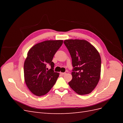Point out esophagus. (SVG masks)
I'll use <instances>...</instances> for the list:
<instances>
[{"instance_id":"esophagus-1","label":"esophagus","mask_w":123,"mask_h":123,"mask_svg":"<svg viewBox=\"0 0 123 123\" xmlns=\"http://www.w3.org/2000/svg\"><path fill=\"white\" fill-rule=\"evenodd\" d=\"M66 73L65 72H61V74H62V75H65Z\"/></svg>"}]
</instances>
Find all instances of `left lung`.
I'll use <instances>...</instances> for the list:
<instances>
[{"label":"left lung","instance_id":"obj_1","mask_svg":"<svg viewBox=\"0 0 123 123\" xmlns=\"http://www.w3.org/2000/svg\"><path fill=\"white\" fill-rule=\"evenodd\" d=\"M64 43L70 54L73 69L70 87L80 95L88 94L97 86L100 76L101 58L96 48L87 41L67 39Z\"/></svg>","mask_w":123,"mask_h":123}]
</instances>
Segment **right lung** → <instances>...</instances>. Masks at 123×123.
<instances>
[{
    "label": "right lung",
    "instance_id": "obj_1",
    "mask_svg": "<svg viewBox=\"0 0 123 123\" xmlns=\"http://www.w3.org/2000/svg\"><path fill=\"white\" fill-rule=\"evenodd\" d=\"M62 40H46L36 44L28 52L24 63L25 81L30 91L36 96L45 95L52 88L59 76L54 71V55ZM51 66L48 70L46 65Z\"/></svg>",
    "mask_w": 123,
    "mask_h": 123
}]
</instances>
